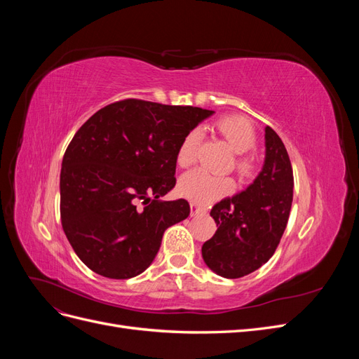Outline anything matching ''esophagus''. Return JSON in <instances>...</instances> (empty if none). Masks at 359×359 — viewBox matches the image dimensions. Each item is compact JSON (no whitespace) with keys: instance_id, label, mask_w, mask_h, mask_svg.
Returning <instances> with one entry per match:
<instances>
[{"instance_id":"esophagus-1","label":"esophagus","mask_w":359,"mask_h":359,"mask_svg":"<svg viewBox=\"0 0 359 359\" xmlns=\"http://www.w3.org/2000/svg\"><path fill=\"white\" fill-rule=\"evenodd\" d=\"M190 212H191V215L194 217V215H201V214H205V212H206V210H205V208H202V206H199L198 203L191 202V203H190Z\"/></svg>"}]
</instances>
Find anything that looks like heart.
<instances>
[{
    "mask_svg": "<svg viewBox=\"0 0 359 359\" xmlns=\"http://www.w3.org/2000/svg\"><path fill=\"white\" fill-rule=\"evenodd\" d=\"M215 127L238 154L247 153L256 144L255 128L244 116H224L217 121ZM199 144V130H191L182 139L177 154V161L181 168H187L196 161ZM236 169L243 177H250L255 170V160L252 157H240L236 160ZM232 189L233 182L231 178L212 175V173L203 169L190 170L180 180V193L182 196L202 205L211 203L212 201L224 196V194L231 193Z\"/></svg>",
    "mask_w": 359,
    "mask_h": 359,
    "instance_id": "b5f03b06",
    "label": "heart"
}]
</instances>
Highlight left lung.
Wrapping results in <instances>:
<instances>
[{
    "label": "left lung",
    "mask_w": 359,
    "mask_h": 359,
    "mask_svg": "<svg viewBox=\"0 0 359 359\" xmlns=\"http://www.w3.org/2000/svg\"><path fill=\"white\" fill-rule=\"evenodd\" d=\"M293 199V172L285 144L265 127V160L250 186L217 202V231L202 245V257L224 278H240L266 264L281 240Z\"/></svg>",
    "instance_id": "obj_1"
}]
</instances>
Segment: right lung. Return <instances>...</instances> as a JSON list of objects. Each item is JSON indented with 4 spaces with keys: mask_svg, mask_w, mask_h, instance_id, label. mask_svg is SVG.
I'll return each instance as SVG.
<instances>
[{
    "mask_svg": "<svg viewBox=\"0 0 359 359\" xmlns=\"http://www.w3.org/2000/svg\"><path fill=\"white\" fill-rule=\"evenodd\" d=\"M212 114L128 99L97 111L76 132L61 165V223L94 273L116 280L144 273L168 227L187 219L186 199L158 198L175 187L182 139ZM139 200L144 210L135 208Z\"/></svg>",
    "mask_w": 359,
    "mask_h": 359,
    "instance_id": "obj_1",
    "label": "right lung"
}]
</instances>
